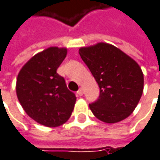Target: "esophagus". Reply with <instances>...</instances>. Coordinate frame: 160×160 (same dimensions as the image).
Instances as JSON below:
<instances>
[{"instance_id":"1","label":"esophagus","mask_w":160,"mask_h":160,"mask_svg":"<svg viewBox=\"0 0 160 160\" xmlns=\"http://www.w3.org/2000/svg\"><path fill=\"white\" fill-rule=\"evenodd\" d=\"M77 94L79 95V96H82L83 94H84V89L81 88H79V90L77 91Z\"/></svg>"}]
</instances>
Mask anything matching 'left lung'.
<instances>
[{
  "label": "left lung",
  "instance_id": "8db88e82",
  "mask_svg": "<svg viewBox=\"0 0 160 160\" xmlns=\"http://www.w3.org/2000/svg\"><path fill=\"white\" fill-rule=\"evenodd\" d=\"M79 54L100 88L98 100L89 104L93 115L105 123L127 118L142 94L140 66L120 49L104 42L82 47Z\"/></svg>",
  "mask_w": 160,
  "mask_h": 160
}]
</instances>
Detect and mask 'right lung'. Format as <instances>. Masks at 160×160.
<instances>
[{"label":"right lung","mask_w":160,"mask_h":160,"mask_svg":"<svg viewBox=\"0 0 160 160\" xmlns=\"http://www.w3.org/2000/svg\"><path fill=\"white\" fill-rule=\"evenodd\" d=\"M66 54V48L43 50L23 66L17 79V95L25 112L50 128L58 127L70 118L76 101L65 79L57 72Z\"/></svg>","instance_id":"1"}]
</instances>
